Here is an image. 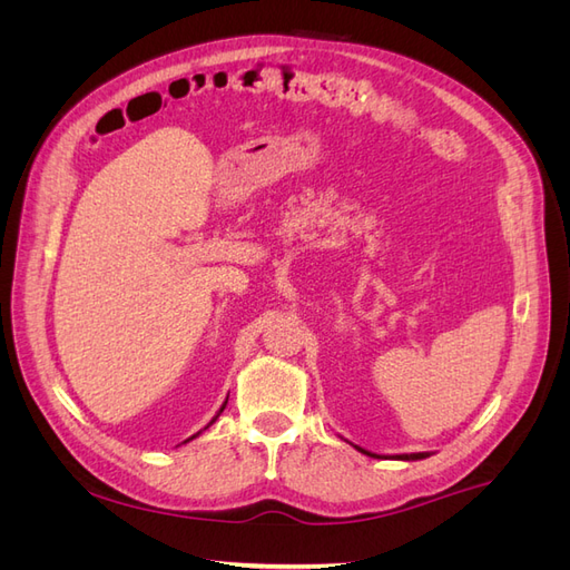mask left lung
<instances>
[{
  "mask_svg": "<svg viewBox=\"0 0 570 570\" xmlns=\"http://www.w3.org/2000/svg\"><path fill=\"white\" fill-rule=\"evenodd\" d=\"M356 446V444H354ZM356 450L361 452V454H366V456H377V454H371V452H366V450H361V446H356ZM430 454L428 452H419V454H396L394 459H400V461H419V459H428Z\"/></svg>",
  "mask_w": 570,
  "mask_h": 570,
  "instance_id": "obj_1",
  "label": "left lung"
}]
</instances>
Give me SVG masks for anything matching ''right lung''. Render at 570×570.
Masks as SVG:
<instances>
[{
  "mask_svg": "<svg viewBox=\"0 0 570 570\" xmlns=\"http://www.w3.org/2000/svg\"><path fill=\"white\" fill-rule=\"evenodd\" d=\"M226 404H228V400H226V402H223V406H220V409H218V413H216V416H214V419H212V423H209V425H214V423H216V419H218V416H220V413H223V409H226ZM209 425H206V428H209ZM206 428H204V430H206ZM199 433H202V430H199ZM199 433H197V435H193V438H187V440H185V442H189V440H195V438H199ZM185 442H183V444H185Z\"/></svg>",
  "mask_w": 570,
  "mask_h": 570,
  "instance_id": "add662e5",
  "label": "right lung"
}]
</instances>
